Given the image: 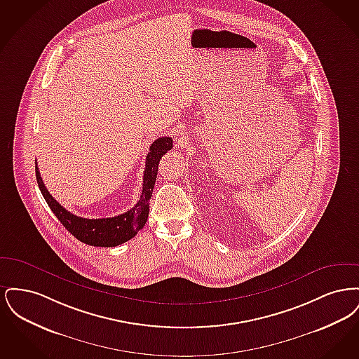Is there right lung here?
<instances>
[{"label": "right lung", "mask_w": 359, "mask_h": 359, "mask_svg": "<svg viewBox=\"0 0 359 359\" xmlns=\"http://www.w3.org/2000/svg\"><path fill=\"white\" fill-rule=\"evenodd\" d=\"M171 149V137H160L154 140V144L149 148V154H147L144 179H142L144 183H142V192H141L140 201L129 211L113 218L87 219V218L76 217L52 198L51 194L48 192V189L46 188L41 180L37 165H36V180L52 212L75 238L91 246L113 248L133 238L145 226L148 214H149V201L154 192L160 158Z\"/></svg>", "instance_id": "right-lung-1"}]
</instances>
